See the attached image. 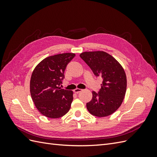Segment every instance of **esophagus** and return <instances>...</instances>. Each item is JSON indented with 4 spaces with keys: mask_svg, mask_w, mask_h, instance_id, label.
I'll return each mask as SVG.
<instances>
[{
    "mask_svg": "<svg viewBox=\"0 0 157 157\" xmlns=\"http://www.w3.org/2000/svg\"><path fill=\"white\" fill-rule=\"evenodd\" d=\"M81 91H82L81 89H80V88H76V89L74 90L73 92H74L75 94H78V93H80Z\"/></svg>",
    "mask_w": 157,
    "mask_h": 157,
    "instance_id": "obj_1",
    "label": "esophagus"
}]
</instances>
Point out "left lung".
Listing matches in <instances>:
<instances>
[{
    "instance_id": "8db88e82",
    "label": "left lung",
    "mask_w": 157,
    "mask_h": 157,
    "mask_svg": "<svg viewBox=\"0 0 157 157\" xmlns=\"http://www.w3.org/2000/svg\"><path fill=\"white\" fill-rule=\"evenodd\" d=\"M96 77L102 78L98 93L92 92V100L86 103L92 115L104 117L115 113L124 100L127 80L125 71L119 62L103 51L84 52L80 54Z\"/></svg>"
}]
</instances>
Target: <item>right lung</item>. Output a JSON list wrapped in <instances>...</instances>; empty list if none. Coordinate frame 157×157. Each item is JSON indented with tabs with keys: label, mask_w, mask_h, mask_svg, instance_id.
<instances>
[{
	"label": "right lung",
	"mask_w": 157,
	"mask_h": 157,
	"mask_svg": "<svg viewBox=\"0 0 157 157\" xmlns=\"http://www.w3.org/2000/svg\"><path fill=\"white\" fill-rule=\"evenodd\" d=\"M75 56L73 53H63L47 57L33 71L31 96L38 111L46 117L58 118L69 111L73 92L59 86L66 67Z\"/></svg>",
	"instance_id": "1"
}]
</instances>
